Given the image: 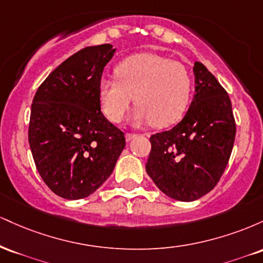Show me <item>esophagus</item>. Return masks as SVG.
Segmentation results:
<instances>
[{
    "label": "esophagus",
    "mask_w": 263,
    "mask_h": 263,
    "mask_svg": "<svg viewBox=\"0 0 263 263\" xmlns=\"http://www.w3.org/2000/svg\"><path fill=\"white\" fill-rule=\"evenodd\" d=\"M136 134H126V141H131L132 138H135L136 137Z\"/></svg>",
    "instance_id": "34e87169"
}]
</instances>
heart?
I'll return each instance as SVG.
<instances>
[{"label":"heart","mask_w":263,"mask_h":263,"mask_svg":"<svg viewBox=\"0 0 263 263\" xmlns=\"http://www.w3.org/2000/svg\"><path fill=\"white\" fill-rule=\"evenodd\" d=\"M115 77L99 81L102 112L112 122H121L135 99L136 123L151 121L156 127L177 122L185 112L192 95V77L180 63L156 55L135 54L115 68Z\"/></svg>","instance_id":"b5f03b06"}]
</instances>
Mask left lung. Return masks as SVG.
<instances>
[{"instance_id":"1","label":"left lung","mask_w":263,"mask_h":263,"mask_svg":"<svg viewBox=\"0 0 263 263\" xmlns=\"http://www.w3.org/2000/svg\"><path fill=\"white\" fill-rule=\"evenodd\" d=\"M195 93L185 116L151 136L146 171L167 197L193 201L208 194L224 173L236 125L228 92L201 63H194Z\"/></svg>"}]
</instances>
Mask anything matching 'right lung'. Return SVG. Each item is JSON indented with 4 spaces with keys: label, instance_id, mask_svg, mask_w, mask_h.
Wrapping results in <instances>:
<instances>
[{
    "label": "right lung",
    "instance_id": "add662e5",
    "mask_svg": "<svg viewBox=\"0 0 263 263\" xmlns=\"http://www.w3.org/2000/svg\"><path fill=\"white\" fill-rule=\"evenodd\" d=\"M111 44L86 47L63 62L35 92L28 141L48 188L77 200L112 173L125 135L101 112L98 85L114 57Z\"/></svg>",
    "mask_w": 263,
    "mask_h": 263
}]
</instances>
